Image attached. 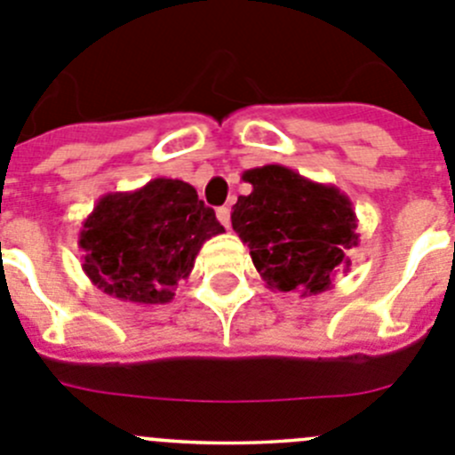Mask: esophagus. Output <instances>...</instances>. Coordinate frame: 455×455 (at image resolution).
I'll use <instances>...</instances> for the list:
<instances>
[{"label": "esophagus", "instance_id": "1", "mask_svg": "<svg viewBox=\"0 0 455 455\" xmlns=\"http://www.w3.org/2000/svg\"><path fill=\"white\" fill-rule=\"evenodd\" d=\"M216 216H219L220 223H223L225 228L230 230V207H219L216 209Z\"/></svg>", "mask_w": 455, "mask_h": 455}]
</instances>
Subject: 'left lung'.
<instances>
[{
    "label": "left lung",
    "mask_w": 455,
    "mask_h": 455,
    "mask_svg": "<svg viewBox=\"0 0 455 455\" xmlns=\"http://www.w3.org/2000/svg\"><path fill=\"white\" fill-rule=\"evenodd\" d=\"M241 180L252 191L232 207V228L267 287L300 296L328 291L337 271L351 267L347 251L357 246L348 196L280 164L243 171Z\"/></svg>",
    "instance_id": "1"
}]
</instances>
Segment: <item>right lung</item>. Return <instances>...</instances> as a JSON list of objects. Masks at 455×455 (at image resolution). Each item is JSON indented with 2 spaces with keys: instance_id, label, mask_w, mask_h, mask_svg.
<instances>
[{
  "instance_id": "right-lung-1",
  "label": "right lung",
  "mask_w": 455,
  "mask_h": 455,
  "mask_svg": "<svg viewBox=\"0 0 455 455\" xmlns=\"http://www.w3.org/2000/svg\"><path fill=\"white\" fill-rule=\"evenodd\" d=\"M223 232L214 209L204 207L191 184L156 178L98 200L79 232L82 268L111 299L171 303L204 241Z\"/></svg>"
}]
</instances>
